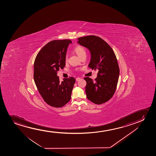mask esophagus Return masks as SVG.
Returning a JSON list of instances; mask_svg holds the SVG:
<instances>
[{"mask_svg": "<svg viewBox=\"0 0 156 156\" xmlns=\"http://www.w3.org/2000/svg\"><path fill=\"white\" fill-rule=\"evenodd\" d=\"M80 79H81V78H80V77H77V78L76 79V81H79V80H80Z\"/></svg>", "mask_w": 156, "mask_h": 156, "instance_id": "obj_1", "label": "esophagus"}]
</instances>
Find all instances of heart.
Segmentation results:
<instances>
[{"label": "heart", "mask_w": 156, "mask_h": 156, "mask_svg": "<svg viewBox=\"0 0 156 156\" xmlns=\"http://www.w3.org/2000/svg\"><path fill=\"white\" fill-rule=\"evenodd\" d=\"M74 51L75 53H76L77 55L79 56V58H81L83 56L86 55V50L83 46L80 45H78L74 48ZM68 56H66L65 58V61L66 62H68Z\"/></svg>", "instance_id": "obj_1"}]
</instances>
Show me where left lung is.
I'll return each mask as SVG.
<instances>
[{
	"label": "left lung",
	"mask_w": 156,
	"mask_h": 156,
	"mask_svg": "<svg viewBox=\"0 0 156 156\" xmlns=\"http://www.w3.org/2000/svg\"><path fill=\"white\" fill-rule=\"evenodd\" d=\"M78 43L90 50L89 68L98 70L95 80L85 77L87 98L96 105L106 102L115 93L119 76V68L113 49L102 39L88 36L78 39Z\"/></svg>",
	"instance_id": "1"
}]
</instances>
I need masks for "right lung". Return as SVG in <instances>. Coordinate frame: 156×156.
<instances>
[{
    "instance_id": "add662e5",
    "label": "right lung",
    "mask_w": 156,
    "mask_h": 156,
    "mask_svg": "<svg viewBox=\"0 0 156 156\" xmlns=\"http://www.w3.org/2000/svg\"><path fill=\"white\" fill-rule=\"evenodd\" d=\"M69 39L54 40L47 43L37 55L34 62V78L43 100L51 107H63L70 100L75 83L71 77L61 82L57 73L66 66Z\"/></svg>"
}]
</instances>
